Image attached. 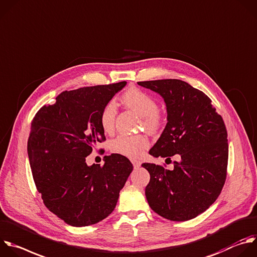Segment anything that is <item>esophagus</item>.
I'll list each match as a JSON object with an SVG mask.
<instances>
[{
    "mask_svg": "<svg viewBox=\"0 0 257 257\" xmlns=\"http://www.w3.org/2000/svg\"><path fill=\"white\" fill-rule=\"evenodd\" d=\"M131 162H132V164L134 165L135 168H139V167L141 166V161H139V160H137V159L132 158V159H131Z\"/></svg>",
    "mask_w": 257,
    "mask_h": 257,
    "instance_id": "obj_1",
    "label": "esophagus"
}]
</instances>
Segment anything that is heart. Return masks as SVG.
Wrapping results in <instances>:
<instances>
[{
    "label": "heart",
    "instance_id": "b5f03b06",
    "mask_svg": "<svg viewBox=\"0 0 257 257\" xmlns=\"http://www.w3.org/2000/svg\"><path fill=\"white\" fill-rule=\"evenodd\" d=\"M121 100L142 116L143 124L150 133L156 134L162 130L165 116L158 110V101L153 95L139 88H131L122 95ZM116 112V105L113 101L107 102L100 112V125L106 134H112L114 131ZM149 145V139L145 135L121 134L111 141L110 150L122 156L137 158Z\"/></svg>",
    "mask_w": 257,
    "mask_h": 257
}]
</instances>
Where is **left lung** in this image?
<instances>
[{
  "mask_svg": "<svg viewBox=\"0 0 257 257\" xmlns=\"http://www.w3.org/2000/svg\"><path fill=\"white\" fill-rule=\"evenodd\" d=\"M138 84L159 93L167 107L168 122L149 154L167 159L175 154L180 156L173 170L142 164L150 173L145 189L149 206L170 221L191 220L212 206L225 184L229 155L226 125L212 100L184 81Z\"/></svg>",
  "mask_w": 257,
  "mask_h": 257,
  "instance_id": "obj_1",
  "label": "left lung"
}]
</instances>
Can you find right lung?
I'll use <instances>...</instances> for the list:
<instances>
[{"label":"right lung","mask_w":257,"mask_h":257,"mask_svg":"<svg viewBox=\"0 0 257 257\" xmlns=\"http://www.w3.org/2000/svg\"><path fill=\"white\" fill-rule=\"evenodd\" d=\"M126 82L64 91L42 106L31 121L27 151L33 180L45 207L74 227L96 224L114 210L133 171L119 154L104 164H86L97 143L104 142L100 112Z\"/></svg>","instance_id":"add662e5"}]
</instances>
